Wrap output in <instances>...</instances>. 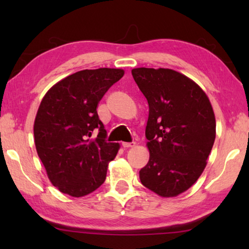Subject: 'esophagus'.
<instances>
[{
	"label": "esophagus",
	"mask_w": 249,
	"mask_h": 249,
	"mask_svg": "<svg viewBox=\"0 0 249 249\" xmlns=\"http://www.w3.org/2000/svg\"><path fill=\"white\" fill-rule=\"evenodd\" d=\"M123 147L124 148H129V147H134L135 145H136V142H123Z\"/></svg>",
	"instance_id": "34e87169"
}]
</instances>
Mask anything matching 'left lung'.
Segmentation results:
<instances>
[{
	"instance_id": "obj_1",
	"label": "left lung",
	"mask_w": 249,
	"mask_h": 249,
	"mask_svg": "<svg viewBox=\"0 0 249 249\" xmlns=\"http://www.w3.org/2000/svg\"><path fill=\"white\" fill-rule=\"evenodd\" d=\"M133 78L149 105V160L142 183L158 196H176L199 179L215 141V116L203 90L171 69L136 68Z\"/></svg>"
}]
</instances>
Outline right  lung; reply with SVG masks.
<instances>
[{"mask_svg":"<svg viewBox=\"0 0 249 249\" xmlns=\"http://www.w3.org/2000/svg\"><path fill=\"white\" fill-rule=\"evenodd\" d=\"M123 75L122 69L78 71L54 84L41 101L34 124L37 154L62 193L80 197L105 181L120 145L107 142L96 107Z\"/></svg>","mask_w":249,"mask_h":249,"instance_id":"right-lung-1","label":"right lung"}]
</instances>
